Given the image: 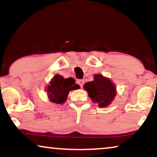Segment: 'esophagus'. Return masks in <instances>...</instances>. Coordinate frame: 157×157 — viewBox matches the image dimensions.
<instances>
[{
    "mask_svg": "<svg viewBox=\"0 0 157 157\" xmlns=\"http://www.w3.org/2000/svg\"><path fill=\"white\" fill-rule=\"evenodd\" d=\"M76 83H78V84L79 86H80L81 87H82L83 85V83H84V81L81 80V79H79V80H77Z\"/></svg>",
    "mask_w": 157,
    "mask_h": 157,
    "instance_id": "1",
    "label": "esophagus"
}]
</instances>
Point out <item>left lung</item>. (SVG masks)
<instances>
[{
	"label": "left lung",
	"mask_w": 157,
	"mask_h": 157,
	"mask_svg": "<svg viewBox=\"0 0 157 157\" xmlns=\"http://www.w3.org/2000/svg\"><path fill=\"white\" fill-rule=\"evenodd\" d=\"M89 96L94 103H97L100 108L109 106L117 95V87L109 78L102 74H94V81L83 86Z\"/></svg>",
	"instance_id": "1"
}]
</instances>
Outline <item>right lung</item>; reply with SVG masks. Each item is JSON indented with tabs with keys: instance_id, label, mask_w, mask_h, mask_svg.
Segmentation results:
<instances>
[{
	"instance_id": "obj_1",
	"label": "right lung",
	"mask_w": 157,
	"mask_h": 157,
	"mask_svg": "<svg viewBox=\"0 0 157 157\" xmlns=\"http://www.w3.org/2000/svg\"><path fill=\"white\" fill-rule=\"evenodd\" d=\"M80 86L76 84L71 77L64 78L61 75H55L46 87L49 101L56 104H62L67 100L68 94L72 90L78 89Z\"/></svg>"
}]
</instances>
